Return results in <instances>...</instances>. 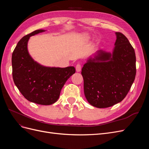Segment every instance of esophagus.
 <instances>
[{"label":"esophagus","mask_w":149,"mask_h":149,"mask_svg":"<svg viewBox=\"0 0 149 149\" xmlns=\"http://www.w3.org/2000/svg\"><path fill=\"white\" fill-rule=\"evenodd\" d=\"M76 71L77 72H80L81 71V65L79 64H78L76 66Z\"/></svg>","instance_id":"1"}]
</instances>
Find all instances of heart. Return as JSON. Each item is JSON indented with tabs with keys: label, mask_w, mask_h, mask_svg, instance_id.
Returning <instances> with one entry per match:
<instances>
[{
	"label": "heart",
	"mask_w": 149,
	"mask_h": 149,
	"mask_svg": "<svg viewBox=\"0 0 149 149\" xmlns=\"http://www.w3.org/2000/svg\"><path fill=\"white\" fill-rule=\"evenodd\" d=\"M82 38H83L84 41H86V42L88 41V40H89V38H90V37H89V36H88V35H84V36H83V37Z\"/></svg>",
	"instance_id": "heart-1"
}]
</instances>
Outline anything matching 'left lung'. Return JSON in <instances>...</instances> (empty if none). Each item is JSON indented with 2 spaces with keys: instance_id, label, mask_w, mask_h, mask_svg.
<instances>
[{
  "instance_id": "obj_1",
  "label": "left lung",
  "mask_w": 149,
  "mask_h": 149,
  "mask_svg": "<svg viewBox=\"0 0 149 149\" xmlns=\"http://www.w3.org/2000/svg\"><path fill=\"white\" fill-rule=\"evenodd\" d=\"M115 33L112 52L97 50L82 68L84 96L90 104L97 108L109 107L123 101L136 77L134 49L125 35Z\"/></svg>"
}]
</instances>
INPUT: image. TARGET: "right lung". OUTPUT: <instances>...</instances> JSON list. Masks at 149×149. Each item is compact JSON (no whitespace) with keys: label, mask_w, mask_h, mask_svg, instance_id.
<instances>
[{"label":"right lung","mask_w":149,"mask_h":149,"mask_svg":"<svg viewBox=\"0 0 149 149\" xmlns=\"http://www.w3.org/2000/svg\"><path fill=\"white\" fill-rule=\"evenodd\" d=\"M45 31L35 30L18 42L12 56V76L15 86L28 101L51 105L57 101L62 88L76 70L74 66H43L30 56L28 50L30 37Z\"/></svg>","instance_id":"obj_1"}]
</instances>
